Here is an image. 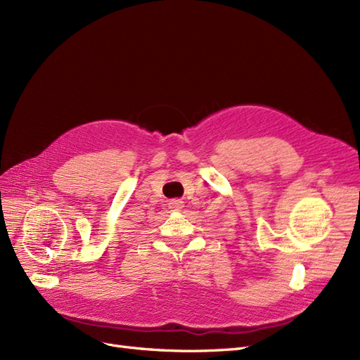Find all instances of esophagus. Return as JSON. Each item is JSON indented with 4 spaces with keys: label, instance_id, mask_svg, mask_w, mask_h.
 Instances as JSON below:
<instances>
[{
    "label": "esophagus",
    "instance_id": "esophagus-1",
    "mask_svg": "<svg viewBox=\"0 0 360 360\" xmlns=\"http://www.w3.org/2000/svg\"><path fill=\"white\" fill-rule=\"evenodd\" d=\"M184 207V202L181 200H169L168 201V209L169 210H176V212H180Z\"/></svg>",
    "mask_w": 360,
    "mask_h": 360
}]
</instances>
